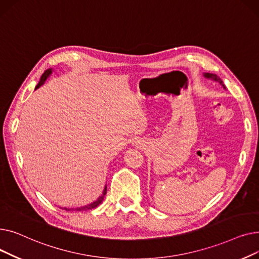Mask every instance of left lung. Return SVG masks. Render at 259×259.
I'll list each match as a JSON object with an SVG mask.
<instances>
[{
  "instance_id": "8db88e82",
  "label": "left lung",
  "mask_w": 259,
  "mask_h": 259,
  "mask_svg": "<svg viewBox=\"0 0 259 259\" xmlns=\"http://www.w3.org/2000/svg\"><path fill=\"white\" fill-rule=\"evenodd\" d=\"M203 76H205L206 78H210V79H213V80H215V81H219V83H220L222 86H224V88H226L225 85H224V83H223V80L221 79V77L217 76L216 74H213V73H203Z\"/></svg>"
}]
</instances>
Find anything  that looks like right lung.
Returning <instances> with one entry per match:
<instances>
[{
    "label": "right lung",
    "mask_w": 259,
    "mask_h": 259,
    "mask_svg": "<svg viewBox=\"0 0 259 259\" xmlns=\"http://www.w3.org/2000/svg\"><path fill=\"white\" fill-rule=\"evenodd\" d=\"M52 73V69L50 68V69H47L43 74H42V76H40V79H39V81H38V84L35 86V90L37 89V88H39L40 86H42L44 83H45V80L50 76V74ZM107 193V186L105 187V189H104V191H103V194L97 199V200H94L93 202H91V203H89V205H87V206H83V207H78V208H64V210H66V211H87V210H91V209H94L95 207H98L100 203L103 201V199H104V196H105V194Z\"/></svg>",
    "instance_id": "right-lung-1"
}]
</instances>
